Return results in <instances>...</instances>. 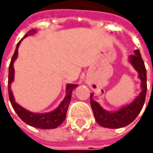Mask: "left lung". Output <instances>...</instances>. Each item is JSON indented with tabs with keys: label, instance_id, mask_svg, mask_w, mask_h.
I'll list each match as a JSON object with an SVG mask.
<instances>
[{
	"label": "left lung",
	"instance_id": "left-lung-1",
	"mask_svg": "<svg viewBox=\"0 0 153 153\" xmlns=\"http://www.w3.org/2000/svg\"><path fill=\"white\" fill-rule=\"evenodd\" d=\"M134 54L129 56V62L131 63L133 67L134 68L139 74V78L141 81V88L140 95L135 98V100L129 105H125L120 108L117 111H107L103 109L100 104L94 100L93 94L90 96V104L92 110L94 115L95 120L100 126L108 128H123L136 118L139 113L140 112L143 107L146 95V70L145 67V64L139 49L134 51Z\"/></svg>",
	"mask_w": 153,
	"mask_h": 153
}]
</instances>
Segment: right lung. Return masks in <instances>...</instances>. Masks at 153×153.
<instances>
[{
    "label": "right lung",
    "mask_w": 153,
    "mask_h": 153,
    "mask_svg": "<svg viewBox=\"0 0 153 153\" xmlns=\"http://www.w3.org/2000/svg\"><path fill=\"white\" fill-rule=\"evenodd\" d=\"M36 30H30L25 36V37L28 36L29 35L35 34ZM24 37V38H25ZM23 40V39H22ZM21 40V41H22ZM21 41H19L17 44L16 49H15L13 56L11 59L10 65H9L8 71V95L10 102L12 104V106L15 111V112L18 114V116L23 120L25 123L30 125V126L42 128V129H51V128H55L59 127L65 119L66 113H67L68 106L71 102V93L72 90L76 87H77L76 84H68L66 86V95L63 101L60 103V105L53 111L47 112V113H34L31 111H29L28 110L22 107L19 104L15 102L14 98L13 95V92L11 90V83L14 80V68H13V63L16 60L18 57V48L20 44Z\"/></svg>",
    "instance_id": "right-lung-1"
}]
</instances>
